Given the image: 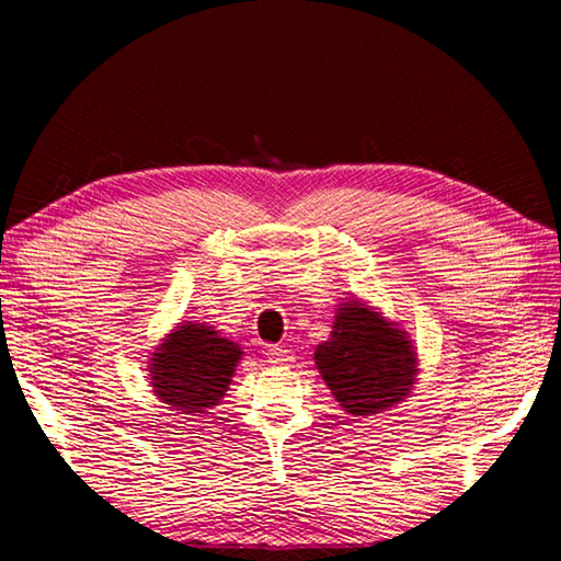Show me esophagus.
<instances>
[{
  "instance_id": "1",
  "label": "esophagus",
  "mask_w": 561,
  "mask_h": 561,
  "mask_svg": "<svg viewBox=\"0 0 561 561\" xmlns=\"http://www.w3.org/2000/svg\"><path fill=\"white\" fill-rule=\"evenodd\" d=\"M264 356H267L272 366H287L291 360V351L284 346H267L264 348Z\"/></svg>"
}]
</instances>
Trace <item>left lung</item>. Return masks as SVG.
I'll return each mask as SVG.
<instances>
[{"instance_id":"left-lung-1","label":"left lung","mask_w":561,"mask_h":561,"mask_svg":"<svg viewBox=\"0 0 561 561\" xmlns=\"http://www.w3.org/2000/svg\"><path fill=\"white\" fill-rule=\"evenodd\" d=\"M314 360L339 405L351 415H376L408 398L417 356L405 331L358 299L339 304L334 331Z\"/></svg>"}]
</instances>
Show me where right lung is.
I'll return each mask as SVG.
<instances>
[{
  "instance_id": "1",
  "label": "right lung",
  "mask_w": 561,
  "mask_h": 561,
  "mask_svg": "<svg viewBox=\"0 0 561 561\" xmlns=\"http://www.w3.org/2000/svg\"><path fill=\"white\" fill-rule=\"evenodd\" d=\"M242 348L205 324L183 321L156 346L148 360L150 383L165 405L185 415L205 413L222 401Z\"/></svg>"
}]
</instances>
